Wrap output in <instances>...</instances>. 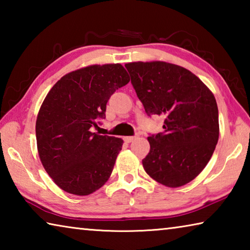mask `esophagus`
<instances>
[{"instance_id":"1","label":"esophagus","mask_w":250,"mask_h":250,"mask_svg":"<svg viewBox=\"0 0 250 250\" xmlns=\"http://www.w3.org/2000/svg\"><path fill=\"white\" fill-rule=\"evenodd\" d=\"M135 139V137H125L124 138V140H125V142H126V143H130V142H132L133 140Z\"/></svg>"}]
</instances>
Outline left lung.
I'll return each mask as SVG.
<instances>
[{
  "mask_svg": "<svg viewBox=\"0 0 250 250\" xmlns=\"http://www.w3.org/2000/svg\"><path fill=\"white\" fill-rule=\"evenodd\" d=\"M147 116H162L164 131L147 138L146 172L167 188L188 184L204 170L219 137L216 99L184 67L166 62L125 64Z\"/></svg>",
  "mask_w": 250,
  "mask_h": 250,
  "instance_id": "obj_1",
  "label": "left lung"
}]
</instances>
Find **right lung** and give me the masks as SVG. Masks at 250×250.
I'll return each mask as SVG.
<instances>
[{"label": "right lung", "mask_w": 250, "mask_h": 250, "mask_svg": "<svg viewBox=\"0 0 250 250\" xmlns=\"http://www.w3.org/2000/svg\"><path fill=\"white\" fill-rule=\"evenodd\" d=\"M129 82L121 64L91 65L62 76L45 97L36 119L37 151L62 191L89 195L109 180L124 140L92 128L105 118L111 95Z\"/></svg>", "instance_id": "obj_1"}]
</instances>
